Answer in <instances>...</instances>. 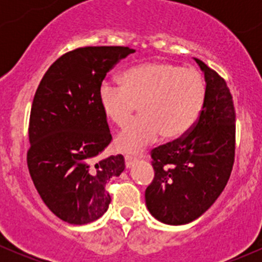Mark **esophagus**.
<instances>
[{
  "mask_svg": "<svg viewBox=\"0 0 262 262\" xmlns=\"http://www.w3.org/2000/svg\"><path fill=\"white\" fill-rule=\"evenodd\" d=\"M124 161H125V167L126 168H130L132 166L134 165V163H136V158H133V157H130V156H125V157H124Z\"/></svg>",
  "mask_w": 262,
  "mask_h": 262,
  "instance_id": "1",
  "label": "esophagus"
}]
</instances>
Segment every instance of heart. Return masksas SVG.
I'll list each match as a JSON object with an SVG mask.
<instances>
[{
	"label": "heart",
	"instance_id": "1",
	"mask_svg": "<svg viewBox=\"0 0 262 262\" xmlns=\"http://www.w3.org/2000/svg\"><path fill=\"white\" fill-rule=\"evenodd\" d=\"M120 82H102L99 104L116 126L125 125L138 106L141 116L115 138L121 153L136 155L161 136L166 142L179 141L191 130L204 107L207 84L194 68L149 62L125 71Z\"/></svg>",
	"mask_w": 262,
	"mask_h": 262
}]
</instances>
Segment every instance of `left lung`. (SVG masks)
Instances as JSON below:
<instances>
[{
    "instance_id": "left-lung-1",
    "label": "left lung",
    "mask_w": 262,
    "mask_h": 262,
    "mask_svg": "<svg viewBox=\"0 0 262 262\" xmlns=\"http://www.w3.org/2000/svg\"><path fill=\"white\" fill-rule=\"evenodd\" d=\"M204 73L207 96L191 130L152 150L155 179L146 205L157 221L182 226L203 215L226 187L234 161L236 113L226 81L194 58Z\"/></svg>"
}]
</instances>
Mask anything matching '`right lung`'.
Returning <instances> with one entry per match:
<instances>
[{"mask_svg":"<svg viewBox=\"0 0 262 262\" xmlns=\"http://www.w3.org/2000/svg\"><path fill=\"white\" fill-rule=\"evenodd\" d=\"M136 50L86 47L63 54L47 71L33 100L28 166L47 207L70 224L102 216L105 185L125 168L121 155L97 160L112 142L99 89L106 73Z\"/></svg>","mask_w":262,"mask_h":262,"instance_id":"1","label":"right lung"}]
</instances>
